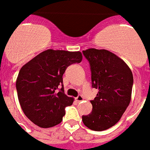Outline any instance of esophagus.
Here are the masks:
<instances>
[{
  "instance_id": "obj_1",
  "label": "esophagus",
  "mask_w": 150,
  "mask_h": 150,
  "mask_svg": "<svg viewBox=\"0 0 150 150\" xmlns=\"http://www.w3.org/2000/svg\"><path fill=\"white\" fill-rule=\"evenodd\" d=\"M75 100H76L77 102H81V101L83 100V97H82L81 95H79V96H78L77 97H75Z\"/></svg>"
}]
</instances>
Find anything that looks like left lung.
Listing matches in <instances>:
<instances>
[{
  "label": "left lung",
  "mask_w": 150,
  "mask_h": 150,
  "mask_svg": "<svg viewBox=\"0 0 150 150\" xmlns=\"http://www.w3.org/2000/svg\"><path fill=\"white\" fill-rule=\"evenodd\" d=\"M89 61L93 88L99 90L91 100L93 110L82 116V122L93 131H104L121 119L132 98L133 75L127 64L107 50L82 51Z\"/></svg>",
  "instance_id": "1"
}]
</instances>
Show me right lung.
Segmentation results:
<instances>
[{
  "label": "right lung",
  "mask_w": 150,
  "mask_h": 150,
  "mask_svg": "<svg viewBox=\"0 0 150 150\" xmlns=\"http://www.w3.org/2000/svg\"><path fill=\"white\" fill-rule=\"evenodd\" d=\"M82 60L79 51L49 49L22 66L16 80V89L22 110L32 122L46 128L62 121L65 107L74 101L64 93L63 74L70 64Z\"/></svg>",
  "instance_id": "1"
}]
</instances>
